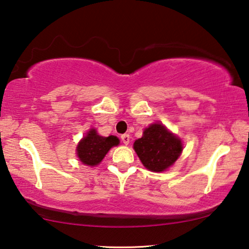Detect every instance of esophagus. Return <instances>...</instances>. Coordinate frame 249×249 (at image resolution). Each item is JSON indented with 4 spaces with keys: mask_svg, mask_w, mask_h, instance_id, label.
I'll list each match as a JSON object with an SVG mask.
<instances>
[{
    "mask_svg": "<svg viewBox=\"0 0 249 249\" xmlns=\"http://www.w3.org/2000/svg\"><path fill=\"white\" fill-rule=\"evenodd\" d=\"M121 140H122V142H124L125 145H128V144H129L130 137H129L128 134H123V135H122V136H121Z\"/></svg>",
    "mask_w": 249,
    "mask_h": 249,
    "instance_id": "obj_1",
    "label": "esophagus"
}]
</instances>
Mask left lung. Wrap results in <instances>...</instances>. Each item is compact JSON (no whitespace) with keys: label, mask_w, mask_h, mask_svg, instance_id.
I'll use <instances>...</instances> for the list:
<instances>
[{"label":"left lung","mask_w":249,"mask_h":249,"mask_svg":"<svg viewBox=\"0 0 249 249\" xmlns=\"http://www.w3.org/2000/svg\"><path fill=\"white\" fill-rule=\"evenodd\" d=\"M134 149L147 169L162 172L175 163L182 153V142L160 123L147 127L142 137L134 142Z\"/></svg>","instance_id":"left-lung-1"}]
</instances>
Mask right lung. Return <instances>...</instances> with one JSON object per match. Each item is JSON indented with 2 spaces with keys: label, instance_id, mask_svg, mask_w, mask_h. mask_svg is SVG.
Segmentation results:
<instances>
[{
  "label": "right lung",
  "instance_id": "obj_1",
  "mask_svg": "<svg viewBox=\"0 0 249 249\" xmlns=\"http://www.w3.org/2000/svg\"><path fill=\"white\" fill-rule=\"evenodd\" d=\"M120 144V140L116 136L103 137L96 133L94 128L90 129L79 142L77 146V155L83 165L94 167L102 161L107 151L113 146Z\"/></svg>",
  "mask_w": 249,
  "mask_h": 249
}]
</instances>
